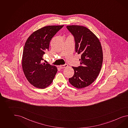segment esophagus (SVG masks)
Returning a JSON list of instances; mask_svg holds the SVG:
<instances>
[{
    "mask_svg": "<svg viewBox=\"0 0 128 128\" xmlns=\"http://www.w3.org/2000/svg\"><path fill=\"white\" fill-rule=\"evenodd\" d=\"M67 67H68L67 64H65L64 65H61V66H59V67L60 69H64V68H65Z\"/></svg>",
    "mask_w": 128,
    "mask_h": 128,
    "instance_id": "esophagus-1",
    "label": "esophagus"
}]
</instances>
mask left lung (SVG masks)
Here are the masks:
<instances>
[{"mask_svg":"<svg viewBox=\"0 0 128 128\" xmlns=\"http://www.w3.org/2000/svg\"><path fill=\"white\" fill-rule=\"evenodd\" d=\"M66 28L74 36L76 52L81 55L80 65L72 67L74 74L69 82L77 88H82L91 84L100 72L103 60L102 46L98 38L87 28L75 25Z\"/></svg>","mask_w":128,"mask_h":128,"instance_id":"left-lung-1","label":"left lung"}]
</instances>
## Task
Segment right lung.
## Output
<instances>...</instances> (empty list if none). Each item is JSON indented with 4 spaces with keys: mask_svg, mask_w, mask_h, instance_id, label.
<instances>
[{
    "mask_svg": "<svg viewBox=\"0 0 128 128\" xmlns=\"http://www.w3.org/2000/svg\"><path fill=\"white\" fill-rule=\"evenodd\" d=\"M64 26H45L28 38L22 56V68L26 78L36 88H44L50 85L58 71L55 66L43 63V55L49 50L50 43Z\"/></svg>",
    "mask_w": 128,
    "mask_h": 128,
    "instance_id": "right-lung-1",
    "label": "right lung"
}]
</instances>
